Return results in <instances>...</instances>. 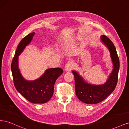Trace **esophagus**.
Returning <instances> with one entry per match:
<instances>
[{"label":"esophagus","mask_w":129,"mask_h":129,"mask_svg":"<svg viewBox=\"0 0 129 129\" xmlns=\"http://www.w3.org/2000/svg\"><path fill=\"white\" fill-rule=\"evenodd\" d=\"M73 67V62L69 61L66 64L64 67V71L66 72L71 71Z\"/></svg>","instance_id":"esophagus-1"}]
</instances>
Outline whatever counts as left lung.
Listing matches in <instances>:
<instances>
[{
	"mask_svg": "<svg viewBox=\"0 0 129 129\" xmlns=\"http://www.w3.org/2000/svg\"><path fill=\"white\" fill-rule=\"evenodd\" d=\"M100 40L110 52L112 70L106 82L102 84H92L87 82L77 71L72 72L74 75L76 95L81 102L88 104H97L103 101L114 91L118 81L119 60L114 45L109 39L103 35Z\"/></svg>",
	"mask_w": 129,
	"mask_h": 129,
	"instance_id": "8db88e82",
	"label": "left lung"
}]
</instances>
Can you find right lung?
<instances>
[{
	"instance_id": "add662e5",
	"label": "right lung",
	"mask_w": 129,
	"mask_h": 129,
	"mask_svg": "<svg viewBox=\"0 0 129 129\" xmlns=\"http://www.w3.org/2000/svg\"><path fill=\"white\" fill-rule=\"evenodd\" d=\"M35 32L27 35L19 43L12 62L11 71L14 86L17 90L30 102L34 104L47 103L51 99L54 86L57 78L63 73L61 68H52L46 70L38 79L29 81L22 76L18 65V57L33 39Z\"/></svg>"
}]
</instances>
